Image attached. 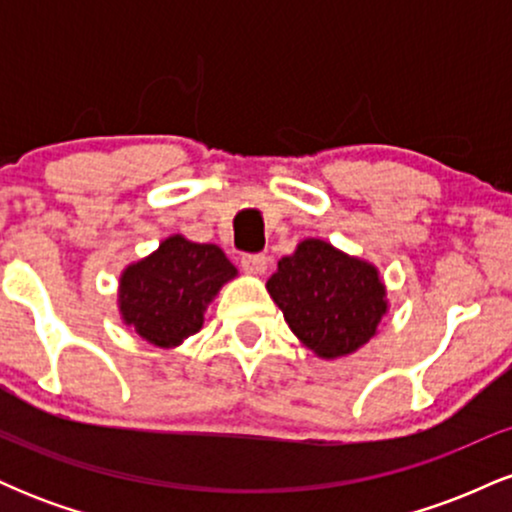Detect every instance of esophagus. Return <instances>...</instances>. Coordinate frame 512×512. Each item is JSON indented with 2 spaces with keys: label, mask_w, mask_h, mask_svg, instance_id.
<instances>
[{
  "label": "esophagus",
  "mask_w": 512,
  "mask_h": 512,
  "mask_svg": "<svg viewBox=\"0 0 512 512\" xmlns=\"http://www.w3.org/2000/svg\"><path fill=\"white\" fill-rule=\"evenodd\" d=\"M240 264H243V269L252 276H262L264 272H267L269 267V257L267 255H245L243 260H240Z\"/></svg>",
  "instance_id": "34e87169"
}]
</instances>
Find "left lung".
I'll return each mask as SVG.
<instances>
[{
	"label": "left lung",
	"instance_id": "obj_1",
	"mask_svg": "<svg viewBox=\"0 0 512 512\" xmlns=\"http://www.w3.org/2000/svg\"><path fill=\"white\" fill-rule=\"evenodd\" d=\"M267 291L291 332L322 361L356 354L390 310L380 269L320 238H305L281 257Z\"/></svg>",
	"mask_w": 512,
	"mask_h": 512
}]
</instances>
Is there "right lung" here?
Instances as JSON below:
<instances>
[{
	"label": "right lung",
	"instance_id": "1",
	"mask_svg": "<svg viewBox=\"0 0 512 512\" xmlns=\"http://www.w3.org/2000/svg\"><path fill=\"white\" fill-rule=\"evenodd\" d=\"M238 269L214 243L173 233L142 260L127 264L117 281L122 325L158 349H175L204 325L209 303Z\"/></svg>",
	"mask_w": 512,
	"mask_h": 512
}]
</instances>
